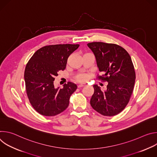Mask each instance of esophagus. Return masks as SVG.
I'll list each match as a JSON object with an SVG mask.
<instances>
[{
	"mask_svg": "<svg viewBox=\"0 0 157 157\" xmlns=\"http://www.w3.org/2000/svg\"><path fill=\"white\" fill-rule=\"evenodd\" d=\"M86 86L85 84H79V85L78 86V88H80V87H84V86Z\"/></svg>",
	"mask_w": 157,
	"mask_h": 157,
	"instance_id": "obj_1",
	"label": "esophagus"
}]
</instances>
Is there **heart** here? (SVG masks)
<instances>
[{
	"label": "heart",
	"mask_w": 157,
	"mask_h": 157,
	"mask_svg": "<svg viewBox=\"0 0 157 157\" xmlns=\"http://www.w3.org/2000/svg\"><path fill=\"white\" fill-rule=\"evenodd\" d=\"M78 81H81V82H83L85 81L87 79V76L86 75H81L80 76H79L78 77Z\"/></svg>",
	"instance_id": "obj_1"
}]
</instances>
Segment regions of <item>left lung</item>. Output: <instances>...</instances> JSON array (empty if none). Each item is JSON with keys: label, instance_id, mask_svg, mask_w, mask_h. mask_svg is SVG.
Here are the masks:
<instances>
[{"label": "left lung", "instance_id": "left-lung-1", "mask_svg": "<svg viewBox=\"0 0 157 157\" xmlns=\"http://www.w3.org/2000/svg\"><path fill=\"white\" fill-rule=\"evenodd\" d=\"M87 46L96 56L99 71L104 73L98 75L97 79L108 82L105 91H102L98 85L93 86L91 105L103 116H116L128 104L133 90L136 72L130 56L114 43L92 42Z\"/></svg>", "mask_w": 157, "mask_h": 157}]
</instances>
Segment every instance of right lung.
I'll return each mask as SVG.
<instances>
[{"mask_svg": "<svg viewBox=\"0 0 157 157\" xmlns=\"http://www.w3.org/2000/svg\"><path fill=\"white\" fill-rule=\"evenodd\" d=\"M79 44H59L38 50L28 61L24 73L25 89L29 102L40 114L55 116L69 105L70 98L77 86L71 82L63 88L54 86L55 77L65 70L70 55Z\"/></svg>", "mask_w": 157, "mask_h": 157, "instance_id": "obj_1", "label": "right lung"}]
</instances>
